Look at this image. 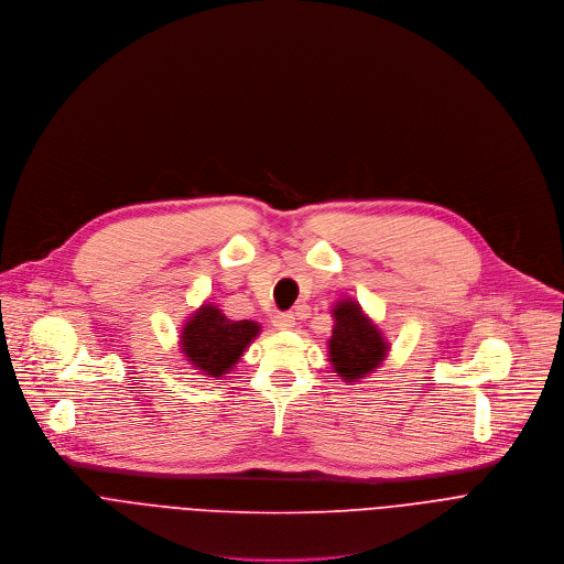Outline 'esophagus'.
Returning <instances> with one entry per match:
<instances>
[{
    "mask_svg": "<svg viewBox=\"0 0 564 564\" xmlns=\"http://www.w3.org/2000/svg\"><path fill=\"white\" fill-rule=\"evenodd\" d=\"M273 326H275V328H280V330L293 328V326H295V315H293L291 311H286V313H278V315L273 317Z\"/></svg>",
    "mask_w": 564,
    "mask_h": 564,
    "instance_id": "esophagus-1",
    "label": "esophagus"
}]
</instances>
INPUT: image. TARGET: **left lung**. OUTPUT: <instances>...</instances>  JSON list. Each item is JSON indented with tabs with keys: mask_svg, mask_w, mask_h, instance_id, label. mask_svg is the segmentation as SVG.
Wrapping results in <instances>:
<instances>
[{
	"mask_svg": "<svg viewBox=\"0 0 564 564\" xmlns=\"http://www.w3.org/2000/svg\"><path fill=\"white\" fill-rule=\"evenodd\" d=\"M333 315L335 326L328 340L333 369L343 376V380L356 382L384 360L387 343L356 302H337Z\"/></svg>",
	"mask_w": 564,
	"mask_h": 564,
	"instance_id": "obj_1",
	"label": "left lung"
}]
</instances>
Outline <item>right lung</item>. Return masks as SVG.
Here are the masks:
<instances>
[{"label": "right lung", "mask_w": 564, "mask_h": 564, "mask_svg": "<svg viewBox=\"0 0 564 564\" xmlns=\"http://www.w3.org/2000/svg\"><path fill=\"white\" fill-rule=\"evenodd\" d=\"M260 326L251 319H229L215 306H202L182 330L186 358L206 376L227 373L258 335Z\"/></svg>", "instance_id": "right-lung-1"}]
</instances>
